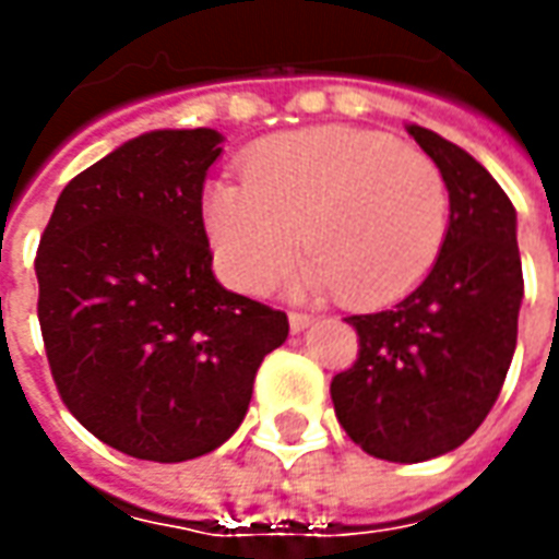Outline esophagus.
<instances>
[{
  "label": "esophagus",
  "mask_w": 559,
  "mask_h": 559,
  "mask_svg": "<svg viewBox=\"0 0 559 559\" xmlns=\"http://www.w3.org/2000/svg\"><path fill=\"white\" fill-rule=\"evenodd\" d=\"M314 323V317L302 314V311H290V329L293 332H305V329Z\"/></svg>",
  "instance_id": "obj_1"
}]
</instances>
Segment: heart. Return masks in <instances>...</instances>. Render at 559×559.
<instances>
[{
	"label": "heart",
	"instance_id": "b5f03b06",
	"mask_svg": "<svg viewBox=\"0 0 559 559\" xmlns=\"http://www.w3.org/2000/svg\"><path fill=\"white\" fill-rule=\"evenodd\" d=\"M245 182L218 179L203 224L224 281L266 293L302 242L293 287L383 305L411 293L437 263L449 230V185L425 152L362 128H308L254 148Z\"/></svg>",
	"mask_w": 559,
	"mask_h": 559
}]
</instances>
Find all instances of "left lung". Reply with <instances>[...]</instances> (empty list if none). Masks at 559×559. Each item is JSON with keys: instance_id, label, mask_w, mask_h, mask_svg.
I'll list each match as a JSON object with an SVG mask.
<instances>
[{"instance_id": "obj_1", "label": "left lung", "mask_w": 559, "mask_h": 559, "mask_svg": "<svg viewBox=\"0 0 559 559\" xmlns=\"http://www.w3.org/2000/svg\"><path fill=\"white\" fill-rule=\"evenodd\" d=\"M407 131L449 185L443 251L401 302L347 317L359 356L329 386L353 443L395 464L445 455L485 421L524 299L512 200L461 146L421 126Z\"/></svg>"}]
</instances>
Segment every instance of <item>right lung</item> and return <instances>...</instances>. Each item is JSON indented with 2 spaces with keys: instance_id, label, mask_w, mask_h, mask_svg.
<instances>
[{
  "instance_id": "add662e5",
  "label": "right lung",
  "mask_w": 559,
  "mask_h": 559,
  "mask_svg": "<svg viewBox=\"0 0 559 559\" xmlns=\"http://www.w3.org/2000/svg\"><path fill=\"white\" fill-rule=\"evenodd\" d=\"M212 128L148 131L66 185L38 245V323L56 389L102 443L176 464L242 425L290 323L212 275Z\"/></svg>"
}]
</instances>
